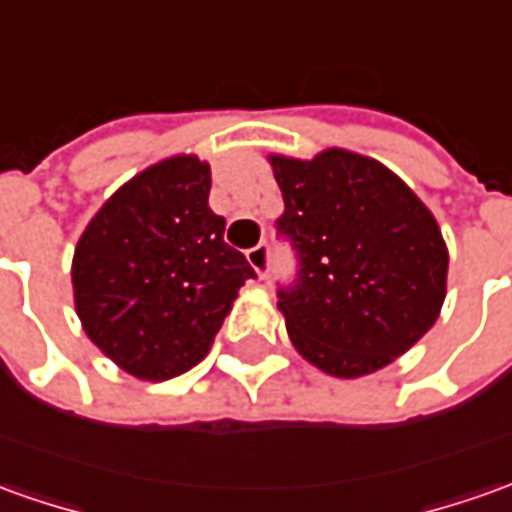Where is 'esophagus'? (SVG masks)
I'll return each mask as SVG.
<instances>
[{
  "label": "esophagus",
  "instance_id": "1",
  "mask_svg": "<svg viewBox=\"0 0 512 512\" xmlns=\"http://www.w3.org/2000/svg\"><path fill=\"white\" fill-rule=\"evenodd\" d=\"M246 260H249V266L257 271V277H266L271 269L269 243H257L255 249H249V252H246Z\"/></svg>",
  "mask_w": 512,
  "mask_h": 512
}]
</instances>
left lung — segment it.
I'll return each instance as SVG.
<instances>
[{
    "instance_id": "1",
    "label": "left lung",
    "mask_w": 512,
    "mask_h": 512,
    "mask_svg": "<svg viewBox=\"0 0 512 512\" xmlns=\"http://www.w3.org/2000/svg\"><path fill=\"white\" fill-rule=\"evenodd\" d=\"M283 190L277 232L297 252V280L277 291L291 344L336 378L370 375L437 322L448 249L434 215L389 168L328 148L269 156Z\"/></svg>"
}]
</instances>
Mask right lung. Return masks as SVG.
<instances>
[{
    "mask_svg": "<svg viewBox=\"0 0 512 512\" xmlns=\"http://www.w3.org/2000/svg\"><path fill=\"white\" fill-rule=\"evenodd\" d=\"M210 165L170 156L125 182L72 257L86 336L134 378L168 381L210 353L238 288L255 277L210 210Z\"/></svg>",
    "mask_w": 512,
    "mask_h": 512,
    "instance_id": "right-lung-1",
    "label": "right lung"
}]
</instances>
